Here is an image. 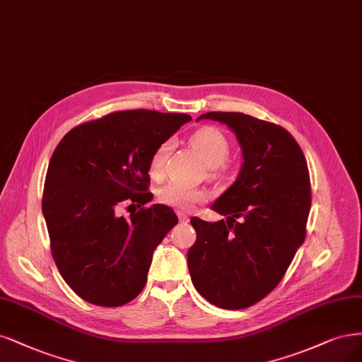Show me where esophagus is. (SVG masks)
Listing matches in <instances>:
<instances>
[{"label":"esophagus","mask_w":362,"mask_h":362,"mask_svg":"<svg viewBox=\"0 0 362 362\" xmlns=\"http://www.w3.org/2000/svg\"><path fill=\"white\" fill-rule=\"evenodd\" d=\"M178 218H180V221H181V223H187V221L190 220V217L187 216L185 213H182V211H178Z\"/></svg>","instance_id":"1"}]
</instances>
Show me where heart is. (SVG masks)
Segmentation results:
<instances>
[{
  "mask_svg": "<svg viewBox=\"0 0 362 362\" xmlns=\"http://www.w3.org/2000/svg\"><path fill=\"white\" fill-rule=\"evenodd\" d=\"M189 142L194 151L201 156L204 163L209 168H213L214 173H218L220 169L223 168L224 160L228 158L229 149H230L229 139L226 138V134L214 126H204L201 129H197L190 136ZM168 154H169V142L160 144L156 148V151L151 156V160H149V172H151L153 177L156 178L163 177ZM157 199L161 204L168 206L180 208V209H192L196 204L205 201L206 193L201 189H190V187H185L177 182H170V184H166L165 187H161V189L157 192Z\"/></svg>",
  "mask_w": 362,
  "mask_h": 362,
  "instance_id": "1",
  "label": "heart"
}]
</instances>
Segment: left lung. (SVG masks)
Here are the masks:
<instances>
[{"label": "left lung", "mask_w": 362, "mask_h": 362, "mask_svg": "<svg viewBox=\"0 0 362 362\" xmlns=\"http://www.w3.org/2000/svg\"><path fill=\"white\" fill-rule=\"evenodd\" d=\"M226 124L244 163L211 206L228 220L193 217L196 243L187 262L196 291L220 308H247L276 289L305 240L311 206L307 160L277 124L241 112H208L197 119Z\"/></svg>", "instance_id": "8db88e82"}]
</instances>
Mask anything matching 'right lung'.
Instances as JSON below:
<instances>
[{"instance_id": "right-lung-1", "label": "right lung", "mask_w": 362, "mask_h": 362, "mask_svg": "<svg viewBox=\"0 0 362 362\" xmlns=\"http://www.w3.org/2000/svg\"><path fill=\"white\" fill-rule=\"evenodd\" d=\"M192 117L134 109L71 129L49 161L42 209L61 277L83 301L119 307L146 283L154 248L178 223L153 199L149 160ZM139 205L129 218L124 202ZM132 206V205H130Z\"/></svg>"}]
</instances>
